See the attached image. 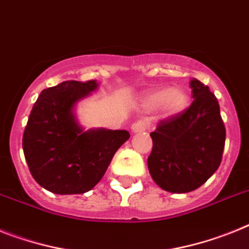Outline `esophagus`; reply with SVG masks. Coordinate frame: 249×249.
Listing matches in <instances>:
<instances>
[{
  "mask_svg": "<svg viewBox=\"0 0 249 249\" xmlns=\"http://www.w3.org/2000/svg\"><path fill=\"white\" fill-rule=\"evenodd\" d=\"M146 127H148V125H146L145 122H138L135 123V124L131 125V131H133L134 134H137V133H142V131H145L146 130Z\"/></svg>",
  "mask_w": 249,
  "mask_h": 249,
  "instance_id": "34e87169",
  "label": "esophagus"
}]
</instances>
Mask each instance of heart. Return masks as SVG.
<instances>
[{
	"label": "heart",
	"mask_w": 249,
	"mask_h": 249,
	"mask_svg": "<svg viewBox=\"0 0 249 249\" xmlns=\"http://www.w3.org/2000/svg\"><path fill=\"white\" fill-rule=\"evenodd\" d=\"M189 96L184 89L170 88V89H155L142 98V107L146 110L158 107L160 114L165 118H172L181 111H184L188 107Z\"/></svg>",
	"instance_id": "heart-1"
}]
</instances>
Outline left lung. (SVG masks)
I'll return each mask as SVG.
<instances>
[{
	"instance_id": "1",
	"label": "left lung",
	"mask_w": 249,
	"mask_h": 249,
	"mask_svg": "<svg viewBox=\"0 0 249 249\" xmlns=\"http://www.w3.org/2000/svg\"><path fill=\"white\" fill-rule=\"evenodd\" d=\"M193 103L183 112L161 120L153 133L148 168L153 180L170 193H188L218 169L226 127L219 104L208 86L193 79Z\"/></svg>"
}]
</instances>
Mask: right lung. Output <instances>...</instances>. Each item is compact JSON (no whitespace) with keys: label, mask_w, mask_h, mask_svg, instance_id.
Listing matches in <instances>:
<instances>
[{"label":"right lung","mask_w":249,"mask_h":249,"mask_svg":"<svg viewBox=\"0 0 249 249\" xmlns=\"http://www.w3.org/2000/svg\"><path fill=\"white\" fill-rule=\"evenodd\" d=\"M96 80L64 81L42 90L25 127L22 148L32 177L55 194H83L103 178L112 157L130 138L126 130H85L75 112Z\"/></svg>","instance_id":"add662e5"}]
</instances>
